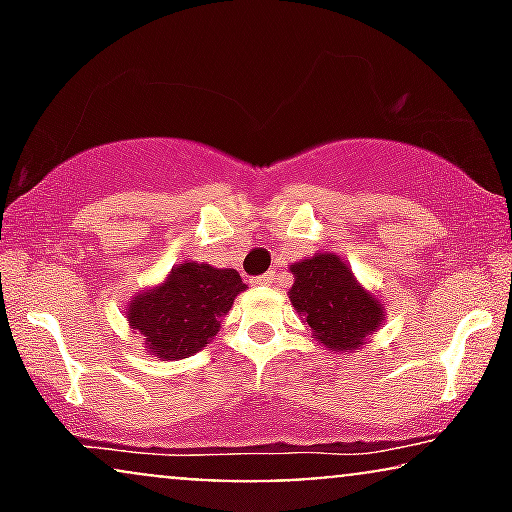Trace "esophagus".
I'll list each match as a JSON object with an SVG mask.
<instances>
[{"label": "esophagus", "mask_w": 512, "mask_h": 512, "mask_svg": "<svg viewBox=\"0 0 512 512\" xmlns=\"http://www.w3.org/2000/svg\"><path fill=\"white\" fill-rule=\"evenodd\" d=\"M274 279H276V274L274 272H267V274H262V276H255V279H252V284H255V286H272Z\"/></svg>", "instance_id": "esophagus-1"}]
</instances>
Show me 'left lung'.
Segmentation results:
<instances>
[{
    "instance_id": "8db88e82",
    "label": "left lung",
    "mask_w": 512,
    "mask_h": 512,
    "mask_svg": "<svg viewBox=\"0 0 512 512\" xmlns=\"http://www.w3.org/2000/svg\"><path fill=\"white\" fill-rule=\"evenodd\" d=\"M293 310L322 349L351 354L383 327L385 303L358 284L351 267L334 252H315L291 264Z\"/></svg>"
}]
</instances>
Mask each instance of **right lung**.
<instances>
[{"label": "right lung", "instance_id": "1", "mask_svg": "<svg viewBox=\"0 0 512 512\" xmlns=\"http://www.w3.org/2000/svg\"><path fill=\"white\" fill-rule=\"evenodd\" d=\"M243 284L236 269L185 260L161 284L129 298V327L144 337L146 351L161 361H180L202 351L221 330Z\"/></svg>", "mask_w": 512, "mask_h": 512}]
</instances>
